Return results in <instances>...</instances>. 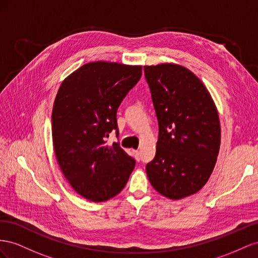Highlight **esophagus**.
Returning a JSON list of instances; mask_svg holds the SVG:
<instances>
[{"instance_id":"1","label":"esophagus","mask_w":258,"mask_h":258,"mask_svg":"<svg viewBox=\"0 0 258 258\" xmlns=\"http://www.w3.org/2000/svg\"><path fill=\"white\" fill-rule=\"evenodd\" d=\"M133 153H134V157L137 161L141 160V152H139L138 150H133Z\"/></svg>"}]
</instances>
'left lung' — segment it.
Wrapping results in <instances>:
<instances>
[{
  "instance_id": "obj_1",
  "label": "left lung",
  "mask_w": 258,
  "mask_h": 258,
  "mask_svg": "<svg viewBox=\"0 0 258 258\" xmlns=\"http://www.w3.org/2000/svg\"><path fill=\"white\" fill-rule=\"evenodd\" d=\"M159 122L156 157L146 172L152 187L171 200L197 194L214 170L220 124L208 88L176 63L145 66Z\"/></svg>"
}]
</instances>
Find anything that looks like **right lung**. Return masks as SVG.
<instances>
[{"label": "right lung", "instance_id": "add662e5", "mask_svg": "<svg viewBox=\"0 0 258 258\" xmlns=\"http://www.w3.org/2000/svg\"><path fill=\"white\" fill-rule=\"evenodd\" d=\"M142 66L94 61L66 78L51 112L58 164L70 186L87 200L102 202L120 194L135 167L117 143L116 111L142 77Z\"/></svg>", "mask_w": 258, "mask_h": 258}]
</instances>
